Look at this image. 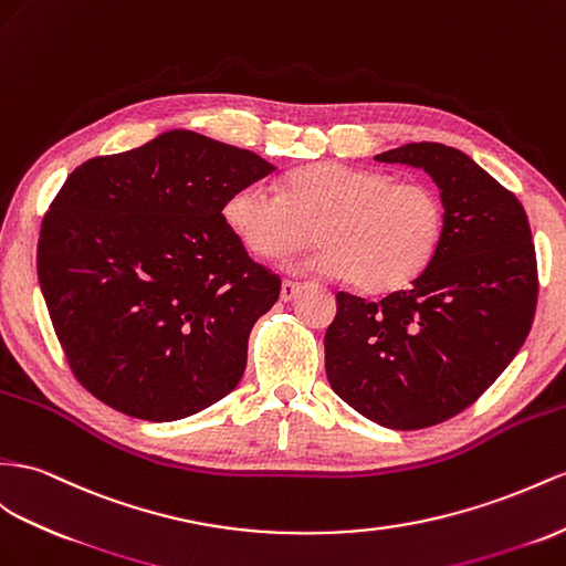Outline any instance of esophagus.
Returning a JSON list of instances; mask_svg holds the SVG:
<instances>
[{
    "instance_id": "34e87169",
    "label": "esophagus",
    "mask_w": 566,
    "mask_h": 566,
    "mask_svg": "<svg viewBox=\"0 0 566 566\" xmlns=\"http://www.w3.org/2000/svg\"><path fill=\"white\" fill-rule=\"evenodd\" d=\"M298 292H301V284H298V282L284 280V282H282L280 298H282V301H292V298H296V294H298Z\"/></svg>"
}]
</instances>
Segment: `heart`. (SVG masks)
I'll return each instance as SVG.
<instances>
[{
  "instance_id": "heart-1",
  "label": "heart",
  "mask_w": 566,
  "mask_h": 566,
  "mask_svg": "<svg viewBox=\"0 0 566 566\" xmlns=\"http://www.w3.org/2000/svg\"><path fill=\"white\" fill-rule=\"evenodd\" d=\"M224 222L253 255L277 260L315 237L296 272L352 277L368 294L395 292L421 274L444 229L440 193L395 181L380 169L313 163L289 171L282 191L241 186L224 202Z\"/></svg>"
}]
</instances>
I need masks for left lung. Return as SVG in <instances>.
<instances>
[{
	"label": "left lung",
	"mask_w": 566,
	"mask_h": 566,
	"mask_svg": "<svg viewBox=\"0 0 566 566\" xmlns=\"http://www.w3.org/2000/svg\"><path fill=\"white\" fill-rule=\"evenodd\" d=\"M375 159L430 174L442 239L407 289L380 301L337 294L325 370L360 416L418 430L471 407L512 364L533 323L538 268L524 206L467 153L409 143Z\"/></svg>",
	"instance_id": "obj_1"
}]
</instances>
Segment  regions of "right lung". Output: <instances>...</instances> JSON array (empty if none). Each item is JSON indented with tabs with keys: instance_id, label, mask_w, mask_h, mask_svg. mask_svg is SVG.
<instances>
[{
	"instance_id": "right-lung-1",
	"label": "right lung",
	"mask_w": 566,
	"mask_h": 566,
	"mask_svg": "<svg viewBox=\"0 0 566 566\" xmlns=\"http://www.w3.org/2000/svg\"><path fill=\"white\" fill-rule=\"evenodd\" d=\"M274 171L184 128L93 157L42 220L38 280L76 380L140 421H179L241 380L249 335L280 298L224 222L229 196Z\"/></svg>"
}]
</instances>
